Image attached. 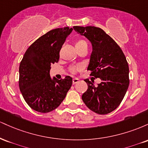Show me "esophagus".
Segmentation results:
<instances>
[{"mask_svg":"<svg viewBox=\"0 0 148 148\" xmlns=\"http://www.w3.org/2000/svg\"><path fill=\"white\" fill-rule=\"evenodd\" d=\"M79 81V79H76V78H75V79H74L72 80V84H73V85H74V84H77Z\"/></svg>","mask_w":148,"mask_h":148,"instance_id":"34e87169","label":"esophagus"}]
</instances>
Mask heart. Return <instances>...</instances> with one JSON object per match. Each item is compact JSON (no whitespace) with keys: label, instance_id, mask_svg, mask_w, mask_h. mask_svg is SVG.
I'll use <instances>...</instances> for the list:
<instances>
[{"label":"heart","instance_id":"1","mask_svg":"<svg viewBox=\"0 0 148 148\" xmlns=\"http://www.w3.org/2000/svg\"><path fill=\"white\" fill-rule=\"evenodd\" d=\"M84 46H87V44H86V42L84 41V40H79V41H77L75 43V47L76 50L80 48H81V47H84ZM78 69H79V67H72L70 68L71 72L72 73H74L76 70H78Z\"/></svg>","mask_w":148,"mask_h":148}]
</instances>
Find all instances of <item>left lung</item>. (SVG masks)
<instances>
[{"label":"left lung","mask_w":148,"mask_h":148,"mask_svg":"<svg viewBox=\"0 0 148 148\" xmlns=\"http://www.w3.org/2000/svg\"><path fill=\"white\" fill-rule=\"evenodd\" d=\"M79 35L90 42L92 51L88 70L101 82L95 86L94 81L85 79L88 90L82 95L85 104L91 111L105 115L118 107L130 84L129 66L120 47L102 29L95 26H74Z\"/></svg>","instance_id":"left-lung-1"}]
</instances>
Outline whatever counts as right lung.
I'll return each instance as SVG.
<instances>
[{"mask_svg":"<svg viewBox=\"0 0 148 148\" xmlns=\"http://www.w3.org/2000/svg\"><path fill=\"white\" fill-rule=\"evenodd\" d=\"M72 30L69 27L50 30L34 42L23 56L19 65V89L25 102L35 111H53L72 86V77L51 78L50 69L52 64L58 62L62 46Z\"/></svg>","mask_w":148,"mask_h":148,"instance_id":"1","label":"right lung"}]
</instances>
